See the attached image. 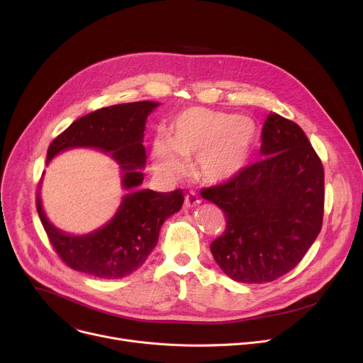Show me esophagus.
<instances>
[{"label": "esophagus", "mask_w": 363, "mask_h": 363, "mask_svg": "<svg viewBox=\"0 0 363 363\" xmlns=\"http://www.w3.org/2000/svg\"><path fill=\"white\" fill-rule=\"evenodd\" d=\"M199 204H200V199H199V196L194 191H189L185 196V206L186 207H196Z\"/></svg>", "instance_id": "esophagus-1"}]
</instances>
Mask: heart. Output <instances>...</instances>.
<instances>
[{
  "label": "heart",
  "instance_id": "obj_1",
  "mask_svg": "<svg viewBox=\"0 0 363 363\" xmlns=\"http://www.w3.org/2000/svg\"><path fill=\"white\" fill-rule=\"evenodd\" d=\"M257 140L253 121L237 114L188 107L172 125V138L157 137L152 162L167 175L185 170L184 159H199V174L207 182H226L247 164Z\"/></svg>",
  "mask_w": 363,
  "mask_h": 363
}]
</instances>
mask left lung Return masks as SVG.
<instances>
[{
    "label": "left lung",
    "instance_id": "1",
    "mask_svg": "<svg viewBox=\"0 0 363 363\" xmlns=\"http://www.w3.org/2000/svg\"><path fill=\"white\" fill-rule=\"evenodd\" d=\"M262 160L203 199L223 211L226 228L211 244L234 281L263 284L294 269L322 228L323 166L303 129L277 113L262 129Z\"/></svg>",
    "mask_w": 363,
    "mask_h": 363
}]
</instances>
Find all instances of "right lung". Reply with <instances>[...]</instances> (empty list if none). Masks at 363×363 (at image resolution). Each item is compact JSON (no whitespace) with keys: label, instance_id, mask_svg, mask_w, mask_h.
Here are the masks:
<instances>
[{"label":"right lung","instance_id":"obj_1","mask_svg":"<svg viewBox=\"0 0 363 363\" xmlns=\"http://www.w3.org/2000/svg\"><path fill=\"white\" fill-rule=\"evenodd\" d=\"M157 106L137 101L99 108L74 121L50 144L47 164L59 152L74 147L108 152L121 164L122 184L129 191L107 225L86 235H69L50 223L38 189V215L52 249L69 268L104 279L135 272L156 247L163 222L181 211V189L170 193L137 189L144 179L140 169L147 159L143 145L145 121Z\"/></svg>","mask_w":363,"mask_h":363}]
</instances>
